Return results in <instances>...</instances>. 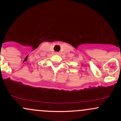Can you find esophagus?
<instances>
[{
	"label": "esophagus",
	"mask_w": 121,
	"mask_h": 121,
	"mask_svg": "<svg viewBox=\"0 0 121 121\" xmlns=\"http://www.w3.org/2000/svg\"><path fill=\"white\" fill-rule=\"evenodd\" d=\"M55 55H60V53H59V52H55Z\"/></svg>",
	"instance_id": "obj_1"
}]
</instances>
